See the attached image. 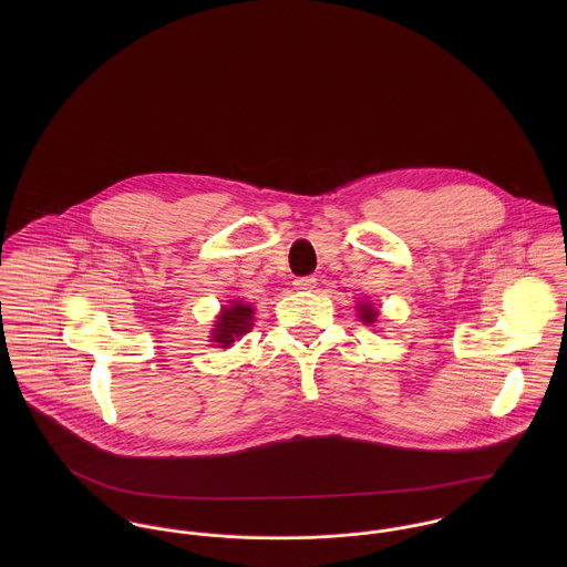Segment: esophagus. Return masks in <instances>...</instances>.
I'll return each instance as SVG.
<instances>
[{"instance_id":"34e87169","label":"esophagus","mask_w":567,"mask_h":567,"mask_svg":"<svg viewBox=\"0 0 567 567\" xmlns=\"http://www.w3.org/2000/svg\"><path fill=\"white\" fill-rule=\"evenodd\" d=\"M295 288L310 292L317 288V277H299V279H295Z\"/></svg>"}]
</instances>
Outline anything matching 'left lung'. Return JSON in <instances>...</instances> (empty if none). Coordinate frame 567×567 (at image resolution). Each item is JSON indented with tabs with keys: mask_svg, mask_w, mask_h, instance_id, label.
<instances>
[{
	"mask_svg": "<svg viewBox=\"0 0 567 567\" xmlns=\"http://www.w3.org/2000/svg\"><path fill=\"white\" fill-rule=\"evenodd\" d=\"M378 310H375V306H371V303H358V317H360V321L362 323L371 324L378 321Z\"/></svg>",
	"mask_w": 567,
	"mask_h": 567,
	"instance_id": "1",
	"label": "left lung"
}]
</instances>
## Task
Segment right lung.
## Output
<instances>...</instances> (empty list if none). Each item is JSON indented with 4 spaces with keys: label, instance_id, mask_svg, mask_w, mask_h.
<instances>
[{
    "label": "right lung",
    "instance_id": "right-lung-1",
    "mask_svg": "<svg viewBox=\"0 0 567 567\" xmlns=\"http://www.w3.org/2000/svg\"><path fill=\"white\" fill-rule=\"evenodd\" d=\"M252 315H255L252 306L243 301H231V306H225L212 329V342H216V347L229 349L236 340L243 338L246 331H250Z\"/></svg>",
    "mask_w": 567,
    "mask_h": 567
}]
</instances>
